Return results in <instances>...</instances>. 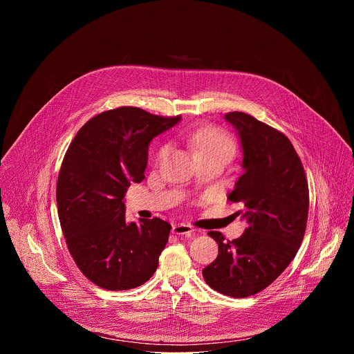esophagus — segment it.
Listing matches in <instances>:
<instances>
[{
	"label": "esophagus",
	"mask_w": 354,
	"mask_h": 354,
	"mask_svg": "<svg viewBox=\"0 0 354 354\" xmlns=\"http://www.w3.org/2000/svg\"><path fill=\"white\" fill-rule=\"evenodd\" d=\"M196 230L189 225V224H185V223H180V224H175L172 227V232L176 234V235H194Z\"/></svg>",
	"instance_id": "esophagus-1"
}]
</instances>
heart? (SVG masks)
Listing matches in <instances>:
<instances>
[{"label":"heart","instance_id":"obj_1","mask_svg":"<svg viewBox=\"0 0 354 354\" xmlns=\"http://www.w3.org/2000/svg\"><path fill=\"white\" fill-rule=\"evenodd\" d=\"M190 145L193 147L196 156H223L230 158L235 149V144L230 134L224 130L213 126L197 129L190 136ZM167 145L158 148L157 158H162Z\"/></svg>","mask_w":354,"mask_h":354}]
</instances>
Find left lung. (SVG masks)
Returning <instances> with one entry per match:
<instances>
[{
  "label": "left lung",
  "instance_id": "8db88e82",
  "mask_svg": "<svg viewBox=\"0 0 354 354\" xmlns=\"http://www.w3.org/2000/svg\"><path fill=\"white\" fill-rule=\"evenodd\" d=\"M225 119L238 130L245 169L228 200L243 205L248 228L232 241L209 232L218 257L203 277L213 290L245 298L269 287L294 259L307 228L310 190L287 136L243 112L225 113Z\"/></svg>",
  "mask_w": 354,
  "mask_h": 354
}]
</instances>
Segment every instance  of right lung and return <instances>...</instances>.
<instances>
[{"label":"right lung","instance_id":"add662e5","mask_svg":"<svg viewBox=\"0 0 354 354\" xmlns=\"http://www.w3.org/2000/svg\"><path fill=\"white\" fill-rule=\"evenodd\" d=\"M179 119L120 106L89 119L67 149L56 190L60 225L75 265L100 288H136L158 268L172 227L157 217L126 224L123 197L144 179L149 141Z\"/></svg>","mask_w":354,"mask_h":354}]
</instances>
